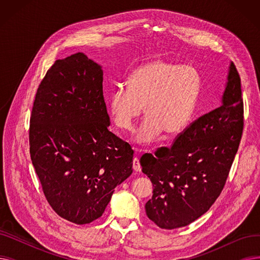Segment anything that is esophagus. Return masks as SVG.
Instances as JSON below:
<instances>
[{
    "label": "esophagus",
    "mask_w": 260,
    "mask_h": 260,
    "mask_svg": "<svg viewBox=\"0 0 260 260\" xmlns=\"http://www.w3.org/2000/svg\"><path fill=\"white\" fill-rule=\"evenodd\" d=\"M133 168L135 172H141V166H140V161L138 157H135L133 160Z\"/></svg>",
    "instance_id": "obj_1"
}]
</instances>
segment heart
I'll use <instances>...</instances> for the list:
<instances>
[{
  "label": "heart",
  "instance_id": "1",
  "mask_svg": "<svg viewBox=\"0 0 260 260\" xmlns=\"http://www.w3.org/2000/svg\"><path fill=\"white\" fill-rule=\"evenodd\" d=\"M202 86L196 67L178 65L165 59H153L135 68L127 87H118L108 98L109 113L115 124L132 131L144 107V119L134 140L151 144L167 132L182 134L193 121Z\"/></svg>",
  "mask_w": 260,
  "mask_h": 260
}]
</instances>
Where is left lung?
<instances>
[{
    "mask_svg": "<svg viewBox=\"0 0 260 260\" xmlns=\"http://www.w3.org/2000/svg\"><path fill=\"white\" fill-rule=\"evenodd\" d=\"M242 129L240 77L231 62L221 105L195 120L171 147L140 160L154 186L153 197L145 204L149 219L173 230L208 212L223 189Z\"/></svg>",
    "mask_w": 260,
    "mask_h": 260,
    "instance_id": "1",
    "label": "left lung"
}]
</instances>
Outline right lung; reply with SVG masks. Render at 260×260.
I'll return each instance as SVG.
<instances>
[{
	"label": "right lung",
	"mask_w": 260,
	"mask_h": 260,
	"mask_svg": "<svg viewBox=\"0 0 260 260\" xmlns=\"http://www.w3.org/2000/svg\"><path fill=\"white\" fill-rule=\"evenodd\" d=\"M103 71L78 52L57 60L36 93L29 152L43 193L76 224L98 219L133 173L131 145L108 131Z\"/></svg>",
	"instance_id": "obj_1"
}]
</instances>
